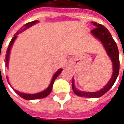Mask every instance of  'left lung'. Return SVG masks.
<instances>
[{"label": "left lung", "instance_id": "8db88e82", "mask_svg": "<svg viewBox=\"0 0 124 124\" xmlns=\"http://www.w3.org/2000/svg\"><path fill=\"white\" fill-rule=\"evenodd\" d=\"M91 23H92L93 25L96 27L91 31V34L96 39H98L101 42V43L102 44V45L104 46V48L106 51L107 54L112 60V66H113L112 76L106 85L104 86V88H102L101 90L96 92H83L78 90L74 85V78H72V88L74 93L77 96L93 98H100L104 95L114 85L119 74L120 59H119V51H118L117 44L112 38L109 31L100 24H98L95 22H92Z\"/></svg>", "mask_w": 124, "mask_h": 124}]
</instances>
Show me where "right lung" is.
<instances>
[{"label": "right lung", "mask_w": 124, "mask_h": 124, "mask_svg": "<svg viewBox=\"0 0 124 124\" xmlns=\"http://www.w3.org/2000/svg\"><path fill=\"white\" fill-rule=\"evenodd\" d=\"M39 23V21L38 20H34V21H32V22H30V23H26V24L23 26L22 28H20V30H18V31L16 32V33L15 34V35H14V37L12 38V40H10L9 43V45H8V49H7V54H6V59H5V66H6V67H8V62H9V56H10V50H11V48H12V44H14L15 42V40L17 38V36L18 34H19L20 33L23 32V31H26V29H28L30 27H31L32 26L36 24V23ZM62 68H60L59 70L56 71L55 74L53 76V77L52 78V80L50 84V85L46 89V90H44L42 92H39V93H23V92H20L18 91V90H16L14 88L13 89V90L16 92V93H17L18 96H20L21 98H23V99H24V100H37V99H41V98H46V96H48L50 93L51 92L52 90V86H53V84H54V80H56L57 78V77L60 74V73L62 72ZM7 80H8V82L9 84V85H10L9 83V82H8V76H7Z\"/></svg>", "instance_id": "right-lung-1"}]
</instances>
